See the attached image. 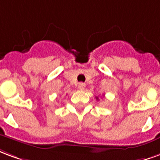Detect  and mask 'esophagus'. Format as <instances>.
I'll list each match as a JSON object with an SVG mask.
<instances>
[{"mask_svg":"<svg viewBox=\"0 0 160 160\" xmlns=\"http://www.w3.org/2000/svg\"><path fill=\"white\" fill-rule=\"evenodd\" d=\"M78 87H79V89H80V90H84V89H85V87H86V84L83 83V82H80V83H79Z\"/></svg>","mask_w":160,"mask_h":160,"instance_id":"1","label":"esophagus"}]
</instances>
